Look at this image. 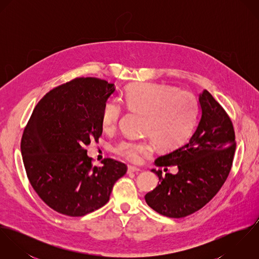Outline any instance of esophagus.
I'll return each mask as SVG.
<instances>
[{
    "instance_id": "esophagus-1",
    "label": "esophagus",
    "mask_w": 259,
    "mask_h": 259,
    "mask_svg": "<svg viewBox=\"0 0 259 259\" xmlns=\"http://www.w3.org/2000/svg\"><path fill=\"white\" fill-rule=\"evenodd\" d=\"M127 172L128 174H132V172H135V174H139V172H141V169L140 168H138V167H135V166H128L127 167Z\"/></svg>"
}]
</instances>
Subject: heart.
<instances>
[{
  "mask_svg": "<svg viewBox=\"0 0 259 259\" xmlns=\"http://www.w3.org/2000/svg\"><path fill=\"white\" fill-rule=\"evenodd\" d=\"M122 103L130 111L147 116L145 134L150 136L163 149H174L185 144L191 136L197 121L199 104L189 91L161 83L138 82L125 90ZM122 106L108 101L102 112V126L105 132H113L121 117ZM150 140H123L113 147V152L133 162L152 153Z\"/></svg>",
  "mask_w": 259,
  "mask_h": 259,
  "instance_id": "heart-1",
  "label": "heart"
}]
</instances>
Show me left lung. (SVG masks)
Returning <instances> with one entry per match:
<instances>
[{
  "mask_svg": "<svg viewBox=\"0 0 259 259\" xmlns=\"http://www.w3.org/2000/svg\"><path fill=\"white\" fill-rule=\"evenodd\" d=\"M201 117L190 140L155 159L157 166L178 165L179 172L152 169L159 185L146 194L153 210L171 219H182L202 208L225 183L236 148L232 121L207 92L199 95Z\"/></svg>",
  "mask_w": 259,
  "mask_h": 259,
  "instance_id": "obj_1",
  "label": "left lung"
}]
</instances>
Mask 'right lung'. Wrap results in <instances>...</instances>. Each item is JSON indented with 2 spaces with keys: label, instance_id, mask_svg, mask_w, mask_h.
I'll return each mask as SVG.
<instances>
[{
  "label": "right lung",
  "instance_id": "add662e5",
  "mask_svg": "<svg viewBox=\"0 0 259 259\" xmlns=\"http://www.w3.org/2000/svg\"><path fill=\"white\" fill-rule=\"evenodd\" d=\"M114 84L76 77L51 90L24 130L21 151L29 182L59 213L82 217L104 206L127 170L111 157L94 166L85 147L103 134L102 112Z\"/></svg>",
  "mask_w": 259,
  "mask_h": 259
}]
</instances>
